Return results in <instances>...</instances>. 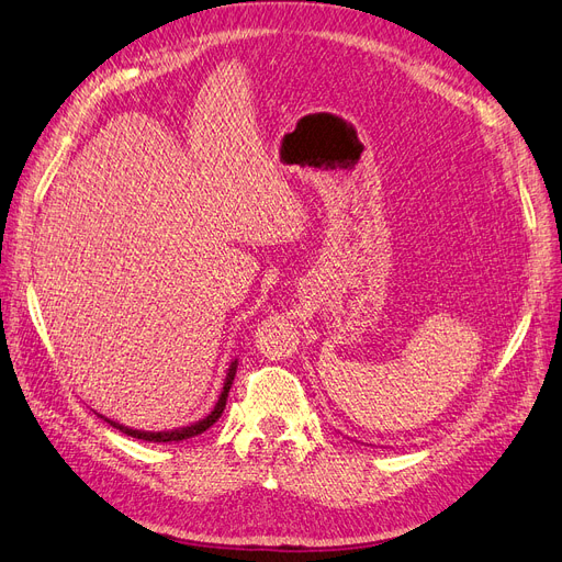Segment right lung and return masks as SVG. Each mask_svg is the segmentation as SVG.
Instances as JSON below:
<instances>
[{
	"mask_svg": "<svg viewBox=\"0 0 562 562\" xmlns=\"http://www.w3.org/2000/svg\"><path fill=\"white\" fill-rule=\"evenodd\" d=\"M236 366H239V361L234 359V361L229 363V368H227V378H225L223 391H220V396H217V403H215L213 411H211L206 417H203V419L187 424V427L168 429V431H143V429H131V427H126V424H119V422H114V419H108L105 415H100V417H103V419L110 424V427L119 429L122 434H126V436H131V438L149 440V443H178V440H187V438H192V436H199V434H203L206 429H211L213 424L220 419V415H223L225 405H227L229 389H232V382H234V375H236Z\"/></svg>",
	"mask_w": 562,
	"mask_h": 562,
	"instance_id": "obj_1",
	"label": "right lung"
}]
</instances>
